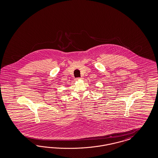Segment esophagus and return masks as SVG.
Wrapping results in <instances>:
<instances>
[{
  "label": "esophagus",
  "instance_id": "34e87169",
  "mask_svg": "<svg viewBox=\"0 0 158 158\" xmlns=\"http://www.w3.org/2000/svg\"><path fill=\"white\" fill-rule=\"evenodd\" d=\"M83 78L82 77H77V78H76L75 79V80L76 81H79V80H81V79H82Z\"/></svg>",
  "mask_w": 158,
  "mask_h": 158
}]
</instances>
